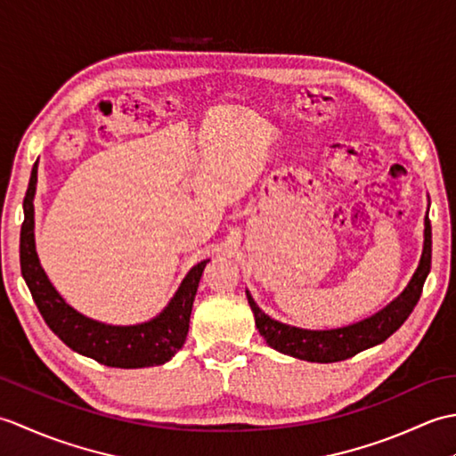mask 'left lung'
I'll return each instance as SVG.
<instances>
[{
  "label": "left lung",
  "instance_id": "8db88e82",
  "mask_svg": "<svg viewBox=\"0 0 456 456\" xmlns=\"http://www.w3.org/2000/svg\"><path fill=\"white\" fill-rule=\"evenodd\" d=\"M429 213V211H428ZM431 270V221L425 216L423 231V250L419 265L403 292L394 297L392 302L382 307L374 315L356 322L353 325L337 327V329H302L294 325H286L266 315L263 309L247 289L248 305L255 314V323L258 333L265 337L268 346L276 348L278 353L299 358L307 362H338L354 356L366 348L384 343L386 338L394 335L410 317L413 307L418 305L421 297V289Z\"/></svg>",
  "mask_w": 456,
  "mask_h": 456
}]
</instances>
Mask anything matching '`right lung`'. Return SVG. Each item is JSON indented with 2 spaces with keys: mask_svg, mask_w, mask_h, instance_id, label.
<instances>
[{
  "mask_svg": "<svg viewBox=\"0 0 456 456\" xmlns=\"http://www.w3.org/2000/svg\"><path fill=\"white\" fill-rule=\"evenodd\" d=\"M35 191L37 162L23 200L25 221L21 225V240H19V258H21V274L51 331L72 351L90 356L105 366L147 368L168 362L186 341L191 305L209 258L201 260L183 276L167 307L149 322L137 325L95 322L66 304V299L56 292L41 266L35 247Z\"/></svg>",
  "mask_w": 456,
  "mask_h": 456,
  "instance_id": "add662e5",
  "label": "right lung"
}]
</instances>
